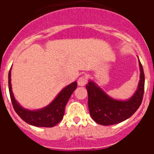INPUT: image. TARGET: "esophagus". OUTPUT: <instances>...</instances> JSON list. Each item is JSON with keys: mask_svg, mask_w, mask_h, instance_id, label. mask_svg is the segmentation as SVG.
Masks as SVG:
<instances>
[{"mask_svg": "<svg viewBox=\"0 0 154 154\" xmlns=\"http://www.w3.org/2000/svg\"><path fill=\"white\" fill-rule=\"evenodd\" d=\"M87 81H88V79H87L86 75L81 76L78 79V85H80V86H83V85H86Z\"/></svg>", "mask_w": 154, "mask_h": 154, "instance_id": "esophagus-1", "label": "esophagus"}]
</instances>
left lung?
Returning a JSON list of instances; mask_svg holds the SVG:
<instances>
[{"mask_svg":"<svg viewBox=\"0 0 154 154\" xmlns=\"http://www.w3.org/2000/svg\"><path fill=\"white\" fill-rule=\"evenodd\" d=\"M140 80L135 94L126 101L116 100L109 97L93 82L86 85L89 113L96 123L103 126L114 125L126 120L138 109L143 101L144 93L143 69L139 60Z\"/></svg>","mask_w":154,"mask_h":154,"instance_id":"1","label":"left lung"}]
</instances>
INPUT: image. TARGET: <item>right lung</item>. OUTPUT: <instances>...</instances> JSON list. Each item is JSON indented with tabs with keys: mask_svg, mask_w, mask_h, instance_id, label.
Returning <instances> with one entry per match:
<instances>
[{
	"mask_svg": "<svg viewBox=\"0 0 154 154\" xmlns=\"http://www.w3.org/2000/svg\"><path fill=\"white\" fill-rule=\"evenodd\" d=\"M8 88L14 109L17 115L27 123L38 127H53L63 118L65 106L72 92L77 88L74 82L64 88L53 102L45 108L38 110H28L22 108L14 97L11 83V69L8 74Z\"/></svg>",
	"mask_w": 154,
	"mask_h": 154,
	"instance_id": "right-lung-1",
	"label": "right lung"
}]
</instances>
